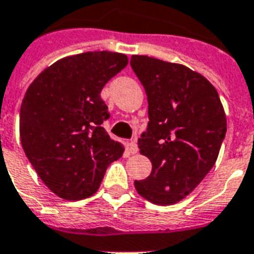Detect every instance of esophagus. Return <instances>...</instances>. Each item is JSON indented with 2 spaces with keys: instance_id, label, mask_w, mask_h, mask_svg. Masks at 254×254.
I'll list each match as a JSON object with an SVG mask.
<instances>
[{
  "instance_id": "obj_1",
  "label": "esophagus",
  "mask_w": 254,
  "mask_h": 254,
  "mask_svg": "<svg viewBox=\"0 0 254 254\" xmlns=\"http://www.w3.org/2000/svg\"><path fill=\"white\" fill-rule=\"evenodd\" d=\"M129 152H130L132 155H136L137 152H138V146H137L136 141L129 142Z\"/></svg>"
}]
</instances>
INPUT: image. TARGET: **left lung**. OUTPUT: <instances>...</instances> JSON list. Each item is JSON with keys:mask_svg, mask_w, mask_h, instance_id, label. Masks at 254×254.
<instances>
[{"mask_svg": "<svg viewBox=\"0 0 254 254\" xmlns=\"http://www.w3.org/2000/svg\"><path fill=\"white\" fill-rule=\"evenodd\" d=\"M130 65L148 97L138 148L152 161L151 175L134 187L152 203H176L215 164L226 136L222 103L213 84L186 65L144 55H133Z\"/></svg>", "mask_w": 254, "mask_h": 254, "instance_id": "8db88e82", "label": "left lung"}]
</instances>
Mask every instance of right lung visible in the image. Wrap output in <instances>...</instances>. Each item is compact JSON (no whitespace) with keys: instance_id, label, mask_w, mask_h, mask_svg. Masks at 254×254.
<instances>
[{"instance_id":"right-lung-1","label":"right lung","mask_w":254,"mask_h":254,"mask_svg":"<svg viewBox=\"0 0 254 254\" xmlns=\"http://www.w3.org/2000/svg\"><path fill=\"white\" fill-rule=\"evenodd\" d=\"M127 64V55L117 52H83L54 63L28 87L20 110L22 148L60 198L93 195L125 151L103 127L110 113L101 91Z\"/></svg>"}]
</instances>
